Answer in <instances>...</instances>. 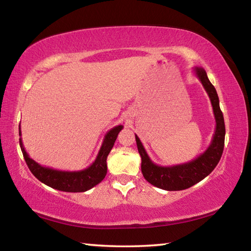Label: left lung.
Segmentation results:
<instances>
[{
	"label": "left lung",
	"mask_w": 251,
	"mask_h": 251,
	"mask_svg": "<svg viewBox=\"0 0 251 251\" xmlns=\"http://www.w3.org/2000/svg\"><path fill=\"white\" fill-rule=\"evenodd\" d=\"M193 70L209 96L216 121L215 133L207 150L188 163L174 165V166H159V165L152 163L144 148L141 139L138 138L137 135H135L138 152L142 157L143 176L150 184L161 189L169 190V192L187 189L202 180L217 166L224 151L226 128H225L223 112L220 110L217 92H216L214 85L210 83L206 71L202 67L195 66Z\"/></svg>",
	"instance_id": "obj_1"
}]
</instances>
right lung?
<instances>
[{"instance_id": "1", "label": "right lung", "mask_w": 251, "mask_h": 251, "mask_svg": "<svg viewBox=\"0 0 251 251\" xmlns=\"http://www.w3.org/2000/svg\"><path fill=\"white\" fill-rule=\"evenodd\" d=\"M123 127H124L123 125H118L108 130L105 135V138L100 148L99 154L96 156V159L93 161L91 166L77 172L57 171V169L42 166V165L36 163L35 160L28 156L23 146L22 138H20V146L29 171L40 181L52 187L54 189L61 190V192L83 193L93 188L97 184H100L105 178L106 174H107V163H106V159H107L109 151H112L117 138V135L123 129ZM19 129L21 136V126L19 127Z\"/></svg>"}]
</instances>
